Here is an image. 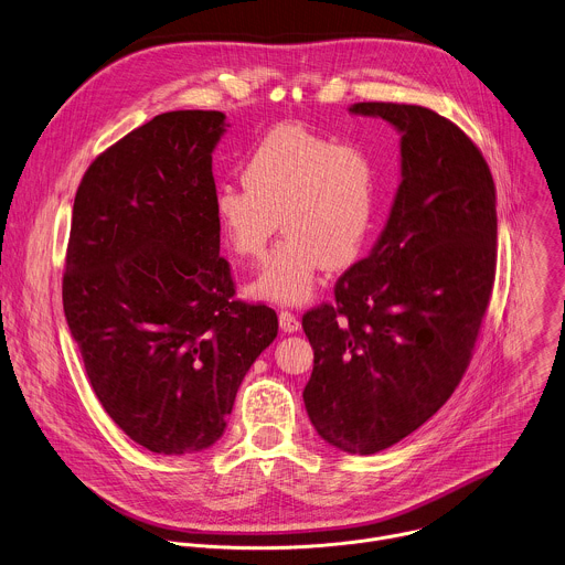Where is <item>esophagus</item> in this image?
I'll use <instances>...</instances> for the list:
<instances>
[{"label": "esophagus", "instance_id": "34e87169", "mask_svg": "<svg viewBox=\"0 0 565 565\" xmlns=\"http://www.w3.org/2000/svg\"><path fill=\"white\" fill-rule=\"evenodd\" d=\"M279 326H281L284 332H297V330L301 328L299 319H297L292 312H288V310H281V312H279Z\"/></svg>", "mask_w": 565, "mask_h": 565}]
</instances>
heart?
I'll use <instances>...</instances> for the list:
<instances>
[{"mask_svg": "<svg viewBox=\"0 0 565 565\" xmlns=\"http://www.w3.org/2000/svg\"><path fill=\"white\" fill-rule=\"evenodd\" d=\"M213 215L228 248L244 259L264 253L281 220L286 239L248 290L270 303L299 306L315 295L323 266H350L377 231V168L359 146L281 124L248 154L242 185H217Z\"/></svg>", "mask_w": 565, "mask_h": 565, "instance_id": "heart-1", "label": "heart"}]
</instances>
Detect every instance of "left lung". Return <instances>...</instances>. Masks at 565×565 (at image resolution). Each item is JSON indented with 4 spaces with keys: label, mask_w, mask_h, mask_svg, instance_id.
<instances>
[{
    "label": "left lung",
    "mask_w": 565,
    "mask_h": 565,
    "mask_svg": "<svg viewBox=\"0 0 565 565\" xmlns=\"http://www.w3.org/2000/svg\"><path fill=\"white\" fill-rule=\"evenodd\" d=\"M399 135L402 181L370 255L308 310L303 404L337 450L374 455L426 424L470 363L497 266V198L479 148L430 108L361 102Z\"/></svg>",
    "instance_id": "8db88e82"
}]
</instances>
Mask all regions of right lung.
<instances>
[{
    "label": "right lung",
    "mask_w": 565,
    "mask_h": 565,
    "mask_svg": "<svg viewBox=\"0 0 565 565\" xmlns=\"http://www.w3.org/2000/svg\"><path fill=\"white\" fill-rule=\"evenodd\" d=\"M220 110H172L86 170L73 206L64 315L108 417L157 455L211 448L277 337L235 299L213 215Z\"/></svg>",
    "instance_id": "1"
}]
</instances>
